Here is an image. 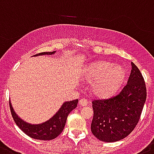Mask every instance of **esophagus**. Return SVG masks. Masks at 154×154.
<instances>
[{"instance_id": "obj_1", "label": "esophagus", "mask_w": 154, "mask_h": 154, "mask_svg": "<svg viewBox=\"0 0 154 154\" xmlns=\"http://www.w3.org/2000/svg\"><path fill=\"white\" fill-rule=\"evenodd\" d=\"M79 104L81 106H86L88 105V101L85 99H81L79 100Z\"/></svg>"}]
</instances>
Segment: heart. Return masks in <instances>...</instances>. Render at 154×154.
I'll return each instance as SVG.
<instances>
[{"label": "heart", "instance_id": "b5f03b06", "mask_svg": "<svg viewBox=\"0 0 154 154\" xmlns=\"http://www.w3.org/2000/svg\"><path fill=\"white\" fill-rule=\"evenodd\" d=\"M125 77V71L119 65L108 61L91 63L84 73V79L91 84V91L95 96L106 98L117 91Z\"/></svg>", "mask_w": 154, "mask_h": 154}]
</instances>
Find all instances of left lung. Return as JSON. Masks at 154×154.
Returning a JSON list of instances; mask_svg holds the SVG:
<instances>
[{"mask_svg": "<svg viewBox=\"0 0 154 154\" xmlns=\"http://www.w3.org/2000/svg\"><path fill=\"white\" fill-rule=\"evenodd\" d=\"M146 99V88L143 75L131 63L127 85L121 92L110 99L92 102V134L106 143L125 139L139 122Z\"/></svg>", "mask_w": 154, "mask_h": 154, "instance_id": "obj_1", "label": "left lung"}]
</instances>
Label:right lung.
I'll list each match as a JSON object with an SVG mask.
<instances>
[{
    "mask_svg": "<svg viewBox=\"0 0 154 154\" xmlns=\"http://www.w3.org/2000/svg\"><path fill=\"white\" fill-rule=\"evenodd\" d=\"M55 53V51H51V52H41L37 54L34 56L42 55H54ZM77 103H78V99L65 102L60 107V109L58 110L57 113L51 118L44 123L38 124V125H32L22 120L15 113L10 101H9V106H10L11 115L15 124L25 134L35 139L51 140L59 136L63 131V128L65 127L67 117L71 111L77 107Z\"/></svg>",
    "mask_w": 154,
    "mask_h": 154,
    "instance_id": "1",
    "label": "right lung"
}]
</instances>
